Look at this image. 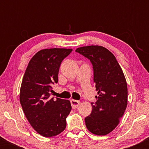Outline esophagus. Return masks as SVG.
I'll list each match as a JSON object with an SVG mask.
<instances>
[{
    "mask_svg": "<svg viewBox=\"0 0 149 149\" xmlns=\"http://www.w3.org/2000/svg\"><path fill=\"white\" fill-rule=\"evenodd\" d=\"M71 107H72L73 109H77V108L79 107L80 102H79V101H77L75 100H71Z\"/></svg>",
    "mask_w": 149,
    "mask_h": 149,
    "instance_id": "esophagus-1",
    "label": "esophagus"
}]
</instances>
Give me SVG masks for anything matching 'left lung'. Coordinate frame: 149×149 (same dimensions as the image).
Here are the masks:
<instances>
[{
  "mask_svg": "<svg viewBox=\"0 0 149 149\" xmlns=\"http://www.w3.org/2000/svg\"><path fill=\"white\" fill-rule=\"evenodd\" d=\"M76 52L92 62L94 83L98 97L85 118L88 130L96 135H106L118 125L127 105V86L123 71L115 56L100 45L80 47Z\"/></svg>",
  "mask_w": 149,
  "mask_h": 149,
  "instance_id": "1",
  "label": "left lung"
}]
</instances>
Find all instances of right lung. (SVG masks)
I'll use <instances>...</instances> for the list:
<instances>
[{"instance_id": "1", "label": "right lung", "mask_w": 149, "mask_h": 149, "mask_svg": "<svg viewBox=\"0 0 149 149\" xmlns=\"http://www.w3.org/2000/svg\"><path fill=\"white\" fill-rule=\"evenodd\" d=\"M72 49H43L31 59L22 79L19 101L32 127L45 137L60 134L71 111L69 100L50 97L61 61Z\"/></svg>"}]
</instances>
